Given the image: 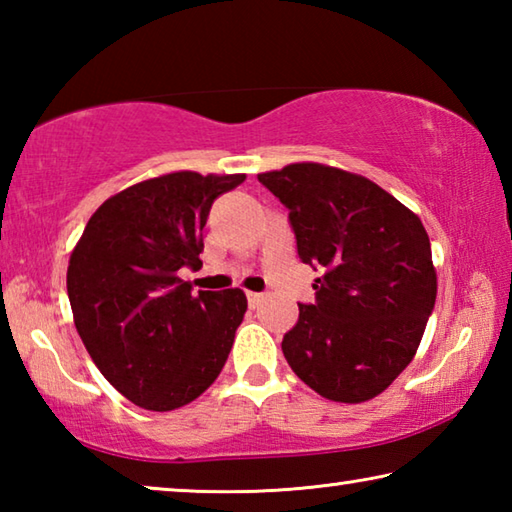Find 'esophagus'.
Returning a JSON list of instances; mask_svg holds the SVG:
<instances>
[{
  "label": "esophagus",
  "mask_w": 512,
  "mask_h": 512,
  "mask_svg": "<svg viewBox=\"0 0 512 512\" xmlns=\"http://www.w3.org/2000/svg\"><path fill=\"white\" fill-rule=\"evenodd\" d=\"M246 298H248V305L250 307H257L259 302L264 300V293H255V291H246Z\"/></svg>",
  "instance_id": "esophagus-1"
}]
</instances>
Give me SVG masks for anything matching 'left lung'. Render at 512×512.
I'll return each instance as SVG.
<instances>
[{
    "label": "left lung",
    "instance_id": "1",
    "mask_svg": "<svg viewBox=\"0 0 512 512\" xmlns=\"http://www.w3.org/2000/svg\"><path fill=\"white\" fill-rule=\"evenodd\" d=\"M289 207L298 257L323 271L282 339L291 370L332 402L384 393L418 352L438 277L420 216L372 180L320 162L257 173Z\"/></svg>",
    "mask_w": 512,
    "mask_h": 512
}]
</instances>
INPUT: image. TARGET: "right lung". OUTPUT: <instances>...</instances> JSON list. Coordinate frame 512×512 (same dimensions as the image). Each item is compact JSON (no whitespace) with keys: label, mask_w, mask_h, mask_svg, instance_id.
<instances>
[{"label":"right lung","mask_w":512,"mask_h":512,"mask_svg":"<svg viewBox=\"0 0 512 512\" xmlns=\"http://www.w3.org/2000/svg\"><path fill=\"white\" fill-rule=\"evenodd\" d=\"M246 173L173 171L121 189L90 216L69 255L74 325L101 375L146 411H173L219 377L248 309L241 289L198 291L212 203Z\"/></svg>","instance_id":"obj_1"}]
</instances>
